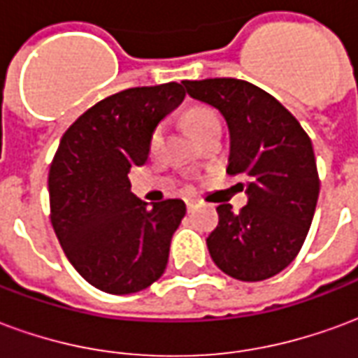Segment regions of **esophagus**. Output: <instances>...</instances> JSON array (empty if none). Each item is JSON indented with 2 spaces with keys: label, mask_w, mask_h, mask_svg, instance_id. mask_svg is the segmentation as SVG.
Returning a JSON list of instances; mask_svg holds the SVG:
<instances>
[{
  "label": "esophagus",
  "mask_w": 358,
  "mask_h": 358,
  "mask_svg": "<svg viewBox=\"0 0 358 358\" xmlns=\"http://www.w3.org/2000/svg\"><path fill=\"white\" fill-rule=\"evenodd\" d=\"M195 205H197V201H195V199H192V197H189V199H186V207H187V209H194Z\"/></svg>",
  "instance_id": "esophagus-1"
}]
</instances>
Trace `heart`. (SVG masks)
<instances>
[{"instance_id":"heart-1","label":"heart","mask_w":358,"mask_h":358,"mask_svg":"<svg viewBox=\"0 0 358 358\" xmlns=\"http://www.w3.org/2000/svg\"><path fill=\"white\" fill-rule=\"evenodd\" d=\"M186 122H187V130H189V134L194 136V134L205 130L207 126L218 122V118L213 110L197 107V109H192L189 113H187ZM159 141H161V128H155L153 134H151V141H149V143H151V149H155L157 145H159Z\"/></svg>"}]
</instances>
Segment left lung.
Listing matches in <instances>:
<instances>
[{
	"label": "left lung",
	"instance_id": "obj_1",
	"mask_svg": "<svg viewBox=\"0 0 358 358\" xmlns=\"http://www.w3.org/2000/svg\"><path fill=\"white\" fill-rule=\"evenodd\" d=\"M187 95L224 117L230 134L228 174L248 205L234 213L220 203L207 238L210 259L228 276L261 282L297 257L315 217L320 182L315 151L297 118L264 90L238 78L184 80Z\"/></svg>",
	"mask_w": 358,
	"mask_h": 358
}]
</instances>
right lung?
<instances>
[{
	"instance_id": "add662e5",
	"label": "right lung",
	"mask_w": 358,
	"mask_h": 358,
	"mask_svg": "<svg viewBox=\"0 0 358 358\" xmlns=\"http://www.w3.org/2000/svg\"><path fill=\"white\" fill-rule=\"evenodd\" d=\"M184 95L176 82L118 92L61 138L48 178L51 224L66 259L101 292H141L166 268L186 203L149 207L130 192L128 172L148 163L151 134Z\"/></svg>"
}]
</instances>
